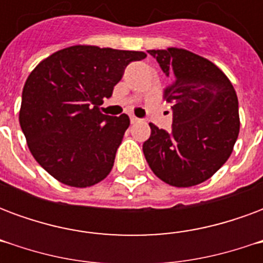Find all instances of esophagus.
I'll return each mask as SVG.
<instances>
[{"instance_id": "1", "label": "esophagus", "mask_w": 263, "mask_h": 263, "mask_svg": "<svg viewBox=\"0 0 263 263\" xmlns=\"http://www.w3.org/2000/svg\"><path fill=\"white\" fill-rule=\"evenodd\" d=\"M129 121H131V124H137V122H139V118H137V117L131 115V117H129Z\"/></svg>"}]
</instances>
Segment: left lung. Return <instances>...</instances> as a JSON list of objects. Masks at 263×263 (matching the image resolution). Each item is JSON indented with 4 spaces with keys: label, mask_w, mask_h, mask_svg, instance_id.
<instances>
[{
    "label": "left lung",
    "mask_w": 263,
    "mask_h": 263,
    "mask_svg": "<svg viewBox=\"0 0 263 263\" xmlns=\"http://www.w3.org/2000/svg\"><path fill=\"white\" fill-rule=\"evenodd\" d=\"M172 83L171 131L154 124L142 145L149 167L175 187H190L214 175L230 158L239 132L238 98L231 81L210 60L184 49L148 50Z\"/></svg>",
    "instance_id": "obj_1"
}]
</instances>
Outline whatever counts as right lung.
Here are the masks:
<instances>
[{"label": "right lung", "instance_id": "add662e5", "mask_svg": "<svg viewBox=\"0 0 263 263\" xmlns=\"http://www.w3.org/2000/svg\"><path fill=\"white\" fill-rule=\"evenodd\" d=\"M143 52L71 46L42 60L22 90L20 124L31 154L49 175L71 187L107 177L122 142L128 115L101 114L131 62Z\"/></svg>", "mask_w": 263, "mask_h": 263}]
</instances>
